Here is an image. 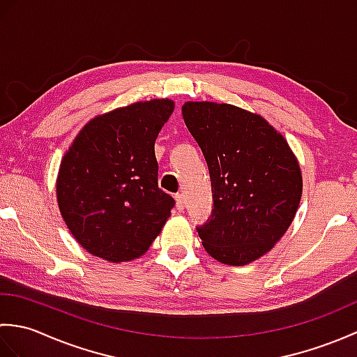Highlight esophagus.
I'll use <instances>...</instances> for the list:
<instances>
[{
	"label": "esophagus",
	"mask_w": 357,
	"mask_h": 357,
	"mask_svg": "<svg viewBox=\"0 0 357 357\" xmlns=\"http://www.w3.org/2000/svg\"><path fill=\"white\" fill-rule=\"evenodd\" d=\"M174 201H176V208H178L179 211H183L184 207H185L184 196H183V195H176V196H174Z\"/></svg>",
	"instance_id": "esophagus-1"
}]
</instances>
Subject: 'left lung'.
I'll list each match as a JSON object with an SVG mask.
<instances>
[{
	"mask_svg": "<svg viewBox=\"0 0 357 357\" xmlns=\"http://www.w3.org/2000/svg\"><path fill=\"white\" fill-rule=\"evenodd\" d=\"M184 123L206 158L213 210L196 227L206 252L227 265L268 253L298 211L302 174L288 142L261 115L231 104L183 105Z\"/></svg>",
	"mask_w": 357,
	"mask_h": 357,
	"instance_id": "left-lung-1",
	"label": "left lung"
}]
</instances>
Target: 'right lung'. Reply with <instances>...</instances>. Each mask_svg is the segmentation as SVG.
I'll return each instance as SVG.
<instances>
[{
  "instance_id": "add662e5",
  "label": "right lung",
  "mask_w": 357,
  "mask_h": 357,
  "mask_svg": "<svg viewBox=\"0 0 357 357\" xmlns=\"http://www.w3.org/2000/svg\"><path fill=\"white\" fill-rule=\"evenodd\" d=\"M173 109L165 98L104 113L66 151L58 207L90 255L110 262L139 257L170 218L174 199L158 187L155 141Z\"/></svg>"
}]
</instances>
